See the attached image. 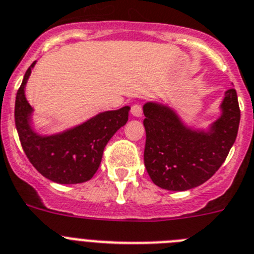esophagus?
Listing matches in <instances>:
<instances>
[{
  "instance_id": "1",
  "label": "esophagus",
  "mask_w": 254,
  "mask_h": 254,
  "mask_svg": "<svg viewBox=\"0 0 254 254\" xmlns=\"http://www.w3.org/2000/svg\"><path fill=\"white\" fill-rule=\"evenodd\" d=\"M130 112L134 117H140L142 116V107H140L139 104H134Z\"/></svg>"
}]
</instances>
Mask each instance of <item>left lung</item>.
<instances>
[{
  "instance_id": "1",
  "label": "left lung",
  "mask_w": 254,
  "mask_h": 254,
  "mask_svg": "<svg viewBox=\"0 0 254 254\" xmlns=\"http://www.w3.org/2000/svg\"><path fill=\"white\" fill-rule=\"evenodd\" d=\"M221 115L208 129L183 123L176 110L159 102L143 106L146 129L144 167L156 186L186 191L216 173L238 135L240 110L235 89L225 91Z\"/></svg>"
}]
</instances>
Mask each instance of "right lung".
<instances>
[{
  "instance_id": "obj_1",
  "label": "right lung",
  "mask_w": 254,
  "mask_h": 254,
  "mask_svg": "<svg viewBox=\"0 0 254 254\" xmlns=\"http://www.w3.org/2000/svg\"><path fill=\"white\" fill-rule=\"evenodd\" d=\"M35 64L25 72L15 99V125L23 150L45 178L61 185L86 182L101 165L108 140L127 124L130 107L101 112L67 130L42 135L32 127L33 108L25 98V85Z\"/></svg>"
}]
</instances>
